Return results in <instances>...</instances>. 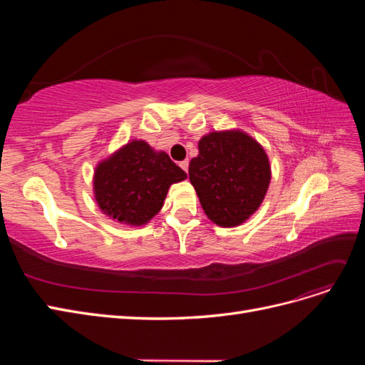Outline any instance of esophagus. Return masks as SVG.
Instances as JSON below:
<instances>
[{"label": "esophagus", "instance_id": "esophagus-1", "mask_svg": "<svg viewBox=\"0 0 365 365\" xmlns=\"http://www.w3.org/2000/svg\"><path fill=\"white\" fill-rule=\"evenodd\" d=\"M180 168L184 170V172H189V161L184 160L180 163Z\"/></svg>", "mask_w": 365, "mask_h": 365}]
</instances>
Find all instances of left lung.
I'll use <instances>...</instances> for the list:
<instances>
[{"label":"left lung","instance_id":"8db88e82","mask_svg":"<svg viewBox=\"0 0 365 365\" xmlns=\"http://www.w3.org/2000/svg\"><path fill=\"white\" fill-rule=\"evenodd\" d=\"M189 178L210 220L237 227L256 213L271 182L267 152L244 130L210 132L197 143Z\"/></svg>","mask_w":365,"mask_h":365}]
</instances>
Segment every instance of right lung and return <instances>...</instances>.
<instances>
[{
  "label": "right lung",
  "instance_id": "obj_1",
  "mask_svg": "<svg viewBox=\"0 0 365 365\" xmlns=\"http://www.w3.org/2000/svg\"><path fill=\"white\" fill-rule=\"evenodd\" d=\"M185 178L187 173L168 153L153 150L143 140H132L97 164L94 197L106 216L140 227L160 212L169 187Z\"/></svg>",
  "mask_w": 365,
  "mask_h": 365
}]
</instances>
